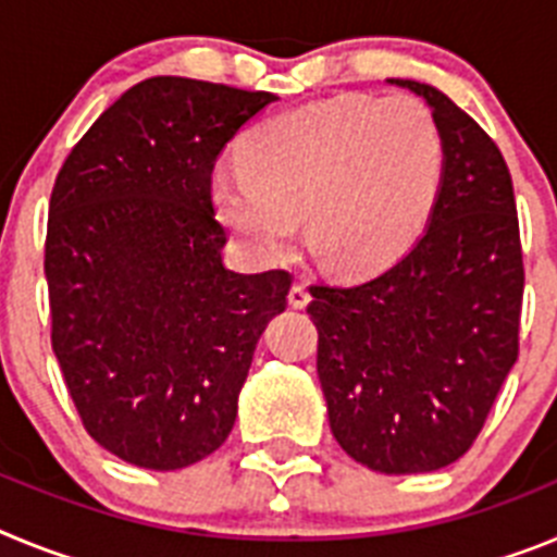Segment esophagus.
<instances>
[{"label": "esophagus", "mask_w": 557, "mask_h": 557, "mask_svg": "<svg viewBox=\"0 0 557 557\" xmlns=\"http://www.w3.org/2000/svg\"><path fill=\"white\" fill-rule=\"evenodd\" d=\"M289 307H295V309H304L309 304V289L304 287L301 282H295L293 287H289Z\"/></svg>", "instance_id": "1"}]
</instances>
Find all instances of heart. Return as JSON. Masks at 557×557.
<instances>
[{
    "label": "heart",
    "instance_id": "b5f03b06",
    "mask_svg": "<svg viewBox=\"0 0 557 557\" xmlns=\"http://www.w3.org/2000/svg\"><path fill=\"white\" fill-rule=\"evenodd\" d=\"M444 181V136L424 102L405 95L334 97L262 122L243 164L214 172V206L256 256L298 236L334 273L393 264L412 245Z\"/></svg>",
    "mask_w": 557,
    "mask_h": 557
}]
</instances>
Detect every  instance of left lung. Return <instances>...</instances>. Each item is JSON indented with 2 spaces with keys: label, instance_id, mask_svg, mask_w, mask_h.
<instances>
[{
  "label": "left lung",
  "instance_id": "obj_1",
  "mask_svg": "<svg viewBox=\"0 0 557 557\" xmlns=\"http://www.w3.org/2000/svg\"><path fill=\"white\" fill-rule=\"evenodd\" d=\"M391 83L424 97L444 136L430 225L368 282L312 284L307 312L337 444L382 474H424L471 449L519 359L524 262L494 139L435 86Z\"/></svg>",
  "mask_w": 557,
  "mask_h": 557
}]
</instances>
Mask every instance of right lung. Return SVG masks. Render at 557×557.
Here are the masks:
<instances>
[{
	"label": "right lung",
	"instance_id": "1",
	"mask_svg": "<svg viewBox=\"0 0 557 557\" xmlns=\"http://www.w3.org/2000/svg\"><path fill=\"white\" fill-rule=\"evenodd\" d=\"M278 97L189 77L127 88L72 147L49 198L52 351L83 426L152 471L220 449L287 270L234 273L211 172Z\"/></svg>",
	"mask_w": 557,
	"mask_h": 557
}]
</instances>
